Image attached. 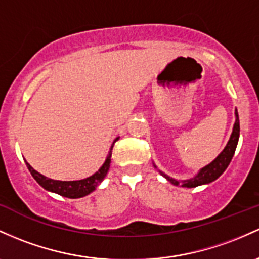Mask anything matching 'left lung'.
<instances>
[{
	"mask_svg": "<svg viewBox=\"0 0 259 259\" xmlns=\"http://www.w3.org/2000/svg\"><path fill=\"white\" fill-rule=\"evenodd\" d=\"M235 115H236V121L234 124V129H232V134L230 136V140L227 145L225 146V149L223 150V152L215 158L211 163H209L208 166L203 167L200 171L198 172V175L195 177L190 178V180L187 181H177L175 178L168 177L167 175L160 173L166 178L167 181L171 182L173 186H181V187H187V188H194V187L201 186V184H208L210 182L218 180L227 168V166L231 162L232 157H234V153L236 150V146H237L238 143V138H240V120H238V113L237 110H235Z\"/></svg>",
	"mask_w": 259,
	"mask_h": 259,
	"instance_id": "1",
	"label": "left lung"
}]
</instances>
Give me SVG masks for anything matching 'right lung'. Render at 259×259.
<instances>
[{
  "label": "right lung",
  "mask_w": 259,
  "mask_h": 259,
  "mask_svg": "<svg viewBox=\"0 0 259 259\" xmlns=\"http://www.w3.org/2000/svg\"><path fill=\"white\" fill-rule=\"evenodd\" d=\"M116 140H118V138L115 139L114 143ZM114 143H113V145H114ZM113 145L112 147H110V151L108 153L106 162L103 163V166H102L101 168L95 173V175H92L91 177L84 178V180H79V181L50 180V178L45 177V176H42L39 172H36L27 161H25V164H27L28 169H29L30 175L33 176L34 180L38 182L44 189L70 199L82 198L84 197V195H88L90 193H92L93 190L97 188L98 184L101 183V182L104 180V177L107 176V173L109 171V167H110V157H112Z\"/></svg>",
  "instance_id": "right-lung-1"
}]
</instances>
